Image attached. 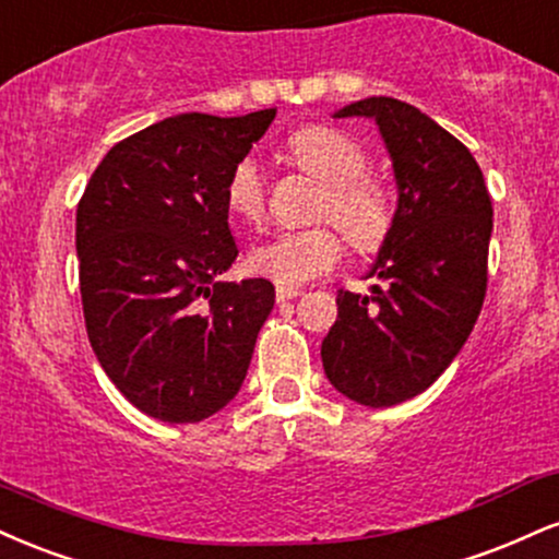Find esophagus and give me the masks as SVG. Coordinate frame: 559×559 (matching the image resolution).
I'll use <instances>...</instances> for the list:
<instances>
[{"instance_id":"esophagus-1","label":"esophagus","mask_w":559,"mask_h":559,"mask_svg":"<svg viewBox=\"0 0 559 559\" xmlns=\"http://www.w3.org/2000/svg\"><path fill=\"white\" fill-rule=\"evenodd\" d=\"M298 295H300L298 287H285V285H277V304H285V300L298 298Z\"/></svg>"}]
</instances>
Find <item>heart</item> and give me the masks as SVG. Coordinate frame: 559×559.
Returning <instances> with one entry per match:
<instances>
[{
  "mask_svg": "<svg viewBox=\"0 0 559 559\" xmlns=\"http://www.w3.org/2000/svg\"><path fill=\"white\" fill-rule=\"evenodd\" d=\"M285 151L304 173L321 182L317 219H330L343 228L347 242L360 253L384 246L397 219L395 195L382 180L364 175L366 151L350 135L326 124H308L287 138ZM225 206L242 222H255L264 214V173L253 156H242L229 169ZM338 230L326 222L282 229L255 242L248 251V266L277 285L298 287L326 274L343 259L345 242Z\"/></svg>",
  "mask_w": 559,
  "mask_h": 559,
  "instance_id": "heart-1",
  "label": "heart"
}]
</instances>
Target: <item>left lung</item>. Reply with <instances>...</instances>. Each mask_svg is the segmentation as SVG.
<instances>
[{
  "label": "left lung",
  "instance_id": "left-lung-1",
  "mask_svg": "<svg viewBox=\"0 0 559 559\" xmlns=\"http://www.w3.org/2000/svg\"><path fill=\"white\" fill-rule=\"evenodd\" d=\"M334 117H373L397 180V219L371 295L337 290L321 343L334 390L369 408L421 395L474 330L487 295L491 199L474 154L421 109L371 96Z\"/></svg>",
  "mask_w": 559,
  "mask_h": 559
}]
</instances>
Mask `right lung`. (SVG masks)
Masks as SVG:
<instances>
[{
  "instance_id": "add662e5",
  "label": "right lung",
  "mask_w": 559,
  "mask_h": 559,
  "mask_svg": "<svg viewBox=\"0 0 559 559\" xmlns=\"http://www.w3.org/2000/svg\"><path fill=\"white\" fill-rule=\"evenodd\" d=\"M277 109L177 115L115 143L75 216L85 332L138 411L195 424L238 395L274 308L269 280L216 282L238 246L225 182Z\"/></svg>"
}]
</instances>
